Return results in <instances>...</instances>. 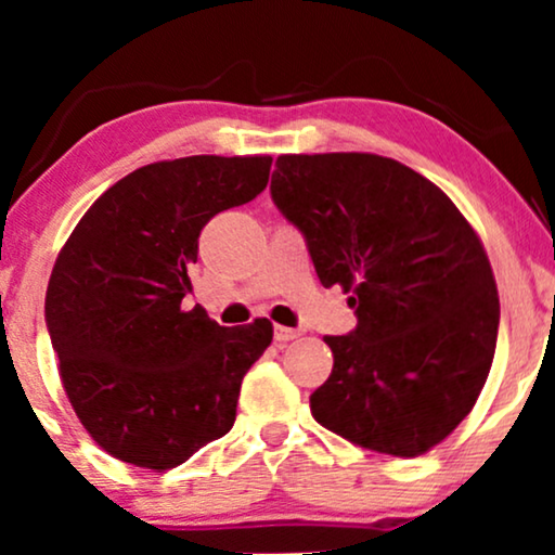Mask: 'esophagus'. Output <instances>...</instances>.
Here are the masks:
<instances>
[{
  "instance_id": "1",
  "label": "esophagus",
  "mask_w": 555,
  "mask_h": 555,
  "mask_svg": "<svg viewBox=\"0 0 555 555\" xmlns=\"http://www.w3.org/2000/svg\"><path fill=\"white\" fill-rule=\"evenodd\" d=\"M302 331L298 328H287V325H275V340L278 344H287V340H295L300 338Z\"/></svg>"
}]
</instances>
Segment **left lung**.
<instances>
[{
    "mask_svg": "<svg viewBox=\"0 0 555 555\" xmlns=\"http://www.w3.org/2000/svg\"><path fill=\"white\" fill-rule=\"evenodd\" d=\"M270 196L323 287L353 293L359 321L323 338L333 371L310 412L366 450H431L475 406L495 356L500 300L475 230L442 189L374 154L280 156Z\"/></svg>",
    "mask_w": 555,
    "mask_h": 555,
    "instance_id": "obj_1",
    "label": "left lung"
}]
</instances>
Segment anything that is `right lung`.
<instances>
[{
  "instance_id": "right-lung-1",
  "label": "right lung",
  "mask_w": 555,
  "mask_h": 555,
  "mask_svg": "<svg viewBox=\"0 0 555 555\" xmlns=\"http://www.w3.org/2000/svg\"><path fill=\"white\" fill-rule=\"evenodd\" d=\"M270 156H186L113 184L52 268L44 323L90 437L135 467L169 469L232 429L242 378L272 323L224 328L184 308L204 224L268 186Z\"/></svg>"
}]
</instances>
